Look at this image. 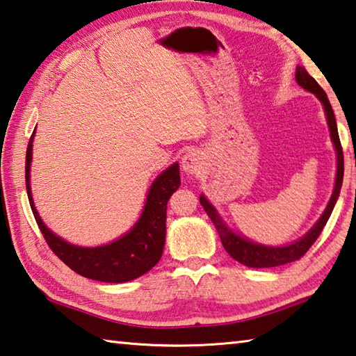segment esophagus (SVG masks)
Returning a JSON list of instances; mask_svg holds the SVG:
<instances>
[{
  "label": "esophagus",
  "instance_id": "esophagus-1",
  "mask_svg": "<svg viewBox=\"0 0 356 356\" xmlns=\"http://www.w3.org/2000/svg\"><path fill=\"white\" fill-rule=\"evenodd\" d=\"M181 167H183V170L189 175L202 173L204 168L203 154L200 152H197V149H191V152H188L183 156Z\"/></svg>",
  "mask_w": 356,
  "mask_h": 356
}]
</instances>
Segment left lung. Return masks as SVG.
Wrapping results in <instances>:
<instances>
[{
  "label": "left lung",
  "mask_w": 356,
  "mask_h": 356,
  "mask_svg": "<svg viewBox=\"0 0 356 356\" xmlns=\"http://www.w3.org/2000/svg\"><path fill=\"white\" fill-rule=\"evenodd\" d=\"M296 81L297 84L303 87L305 90H308L311 93L319 98V102L323 106V111H325L327 115V123H328V129H330V136H332L333 145L336 149V159H338V168H336V181H334V189L332 198L327 204L325 211H323L322 216L319 217L313 228L309 232L296 242H292L289 245H283V247H270V245H263L258 244V242H253L250 239L244 238L238 233H234L232 228H229L220 214L217 213V209L211 204L207 197L203 194L200 195V204L203 209L207 211V214L209 216V219L213 220L214 227L217 229V233L220 236L222 245L225 250L228 252L229 257L233 259L238 261V263L244 264L247 267H253V269H264V267H277V266H283L292 263V261L300 259L305 253L309 250V247L314 244L316 239L319 238V234L322 233L323 227L328 222L330 216H332V211L336 204V200H338L339 192H341V186H342V178H344V154H342V147H341V140H339V134H338V127H336V118H334V112L332 109V104H330L327 93L323 92L322 87L317 84V81L311 76V74L305 70L303 67H297L296 70Z\"/></svg>",
  "instance_id": "8db88e82"
}]
</instances>
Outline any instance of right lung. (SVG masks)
Returning <instances> with one entry per match:
<instances>
[{"label":"right lung","mask_w":356,"mask_h":356,"mask_svg":"<svg viewBox=\"0 0 356 356\" xmlns=\"http://www.w3.org/2000/svg\"><path fill=\"white\" fill-rule=\"evenodd\" d=\"M31 136L26 149V192L31 209L47 244L58 258L72 270L86 278L104 283H127L147 273L159 263L165 244L167 202L179 188V165L175 162L154 179L148 189L145 207L139 220L122 238L99 247H79L56 236L37 213L31 192V161L33 140Z\"/></svg>","instance_id":"right-lung-1"}]
</instances>
